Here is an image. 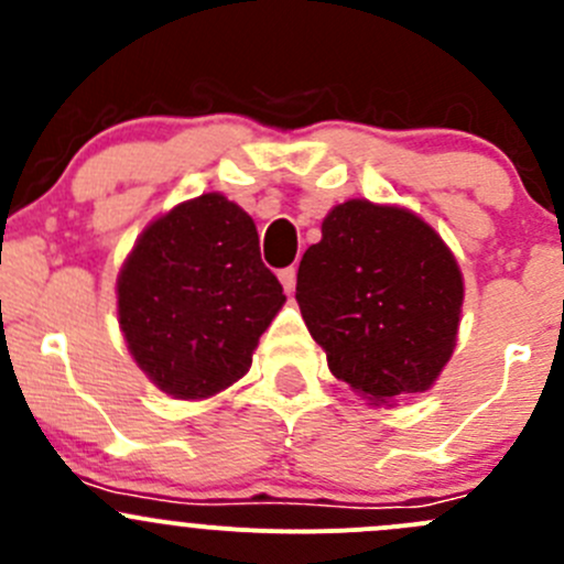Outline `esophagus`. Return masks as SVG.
I'll return each mask as SVG.
<instances>
[{"instance_id":"34e87169","label":"esophagus","mask_w":564,"mask_h":564,"mask_svg":"<svg viewBox=\"0 0 564 564\" xmlns=\"http://www.w3.org/2000/svg\"><path fill=\"white\" fill-rule=\"evenodd\" d=\"M278 278H281L283 289H286V294L294 292V286H297V270L294 267H286V270L278 272Z\"/></svg>"}]
</instances>
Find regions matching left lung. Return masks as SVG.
<instances>
[{"mask_svg":"<svg viewBox=\"0 0 564 564\" xmlns=\"http://www.w3.org/2000/svg\"><path fill=\"white\" fill-rule=\"evenodd\" d=\"M297 305L335 379L377 406L434 388L458 340L464 275L434 226L349 198L303 253Z\"/></svg>","mask_w":564,"mask_h":564,"instance_id":"1","label":"left lung"}]
</instances>
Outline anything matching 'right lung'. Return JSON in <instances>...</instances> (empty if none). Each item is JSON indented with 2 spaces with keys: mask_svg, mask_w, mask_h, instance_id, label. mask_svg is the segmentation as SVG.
Instances as JSON below:
<instances>
[{
  "mask_svg": "<svg viewBox=\"0 0 564 564\" xmlns=\"http://www.w3.org/2000/svg\"><path fill=\"white\" fill-rule=\"evenodd\" d=\"M283 303V286L261 264L253 218L224 193L152 220L117 275L128 351L176 401L213 398L246 377Z\"/></svg>",
  "mask_w": 564,
  "mask_h": 564,
  "instance_id": "1",
  "label": "right lung"
}]
</instances>
